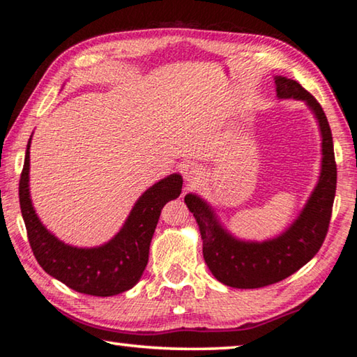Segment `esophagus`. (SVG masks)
I'll return each mask as SVG.
<instances>
[{
  "label": "esophagus",
  "instance_id": "obj_1",
  "mask_svg": "<svg viewBox=\"0 0 357 357\" xmlns=\"http://www.w3.org/2000/svg\"><path fill=\"white\" fill-rule=\"evenodd\" d=\"M204 171L197 165H186L183 169V177L188 183H196L202 178Z\"/></svg>",
  "mask_w": 357,
  "mask_h": 357
}]
</instances>
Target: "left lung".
Returning a JSON list of instances; mask_svg holds the SVG:
<instances>
[{
  "instance_id": "left-lung-1",
  "label": "left lung",
  "mask_w": 357,
  "mask_h": 357,
  "mask_svg": "<svg viewBox=\"0 0 357 357\" xmlns=\"http://www.w3.org/2000/svg\"><path fill=\"white\" fill-rule=\"evenodd\" d=\"M275 91L278 99L293 98L305 102L318 120L321 131L323 161L319 180L294 223L271 241L245 242L221 226L213 208L202 197L185 196L186 206L199 226L206 264L218 282L232 288H262L293 275L318 253L331 223L337 165L329 121L319 102L299 82L277 75Z\"/></svg>"
}]
</instances>
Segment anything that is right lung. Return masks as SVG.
<instances>
[{"mask_svg":"<svg viewBox=\"0 0 357 357\" xmlns=\"http://www.w3.org/2000/svg\"><path fill=\"white\" fill-rule=\"evenodd\" d=\"M30 145L31 137L20 175L19 197L28 242L39 266L82 294L109 297L131 289L149 262L150 242L162 207L182 192V175L171 174L150 186L134 204L123 227L107 243L77 248L58 241L34 212L30 197Z\"/></svg>","mask_w":357,"mask_h":357,"instance_id":"obj_1","label":"right lung"}]
</instances>
